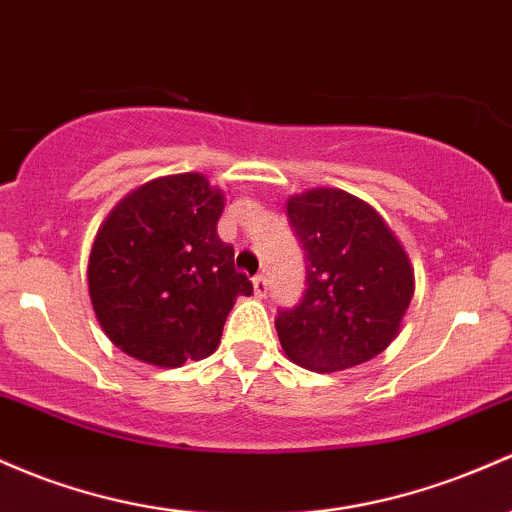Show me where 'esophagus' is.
Here are the masks:
<instances>
[{
    "label": "esophagus",
    "mask_w": 512,
    "mask_h": 512,
    "mask_svg": "<svg viewBox=\"0 0 512 512\" xmlns=\"http://www.w3.org/2000/svg\"><path fill=\"white\" fill-rule=\"evenodd\" d=\"M252 286H255V296H267V289H269V284H267V277L265 274H257V277H252Z\"/></svg>",
    "instance_id": "34e87169"
}]
</instances>
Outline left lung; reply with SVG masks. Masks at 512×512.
<instances>
[{
  "instance_id": "1",
  "label": "left lung",
  "mask_w": 512,
  "mask_h": 512,
  "mask_svg": "<svg viewBox=\"0 0 512 512\" xmlns=\"http://www.w3.org/2000/svg\"><path fill=\"white\" fill-rule=\"evenodd\" d=\"M306 255V291L279 308L282 350L313 372H340L384 352L413 299L406 250L372 206L342 189H311L286 204Z\"/></svg>"
}]
</instances>
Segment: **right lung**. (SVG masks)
Here are the masks:
<instances>
[{"instance_id": "1", "label": "right lung", "mask_w": 512, "mask_h": 512, "mask_svg": "<svg viewBox=\"0 0 512 512\" xmlns=\"http://www.w3.org/2000/svg\"><path fill=\"white\" fill-rule=\"evenodd\" d=\"M223 204L204 174H172L128 194L99 228L89 296L126 355L155 367L213 355L235 299L252 294L218 238Z\"/></svg>"}]
</instances>
